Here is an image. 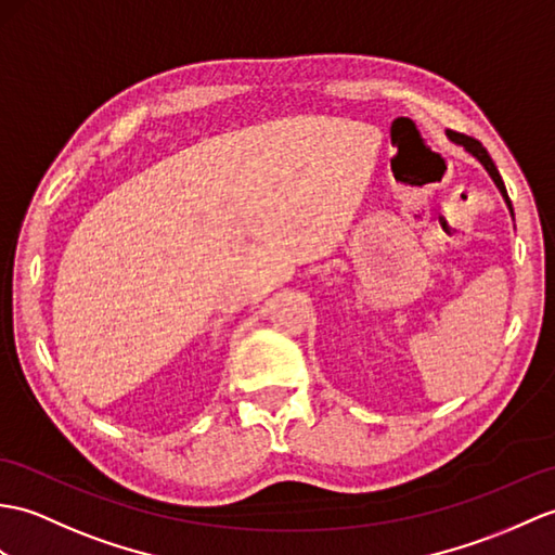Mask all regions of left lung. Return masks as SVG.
<instances>
[{"label":"left lung","instance_id":"1","mask_svg":"<svg viewBox=\"0 0 555 555\" xmlns=\"http://www.w3.org/2000/svg\"><path fill=\"white\" fill-rule=\"evenodd\" d=\"M447 137L454 141V144H461L463 149H466L468 153H473L475 158H478L482 165H485V170L489 172V177L494 179V184L499 186V191H501V196L506 198V203H508V210L513 212V205H511V201H508V193H506V186H504V179H501V175H499V170H496V165L492 163V158H489V153L485 151V146L480 144L478 139H473V137H466V134H461V132H452V130H447Z\"/></svg>","mask_w":555,"mask_h":555}]
</instances>
